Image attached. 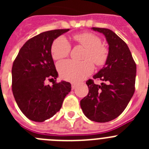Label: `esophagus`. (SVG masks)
Wrapping results in <instances>:
<instances>
[{
  "label": "esophagus",
  "instance_id": "1",
  "mask_svg": "<svg viewBox=\"0 0 149 149\" xmlns=\"http://www.w3.org/2000/svg\"><path fill=\"white\" fill-rule=\"evenodd\" d=\"M76 86H77V84H76L75 83H72V89H74L76 88Z\"/></svg>",
  "mask_w": 149,
  "mask_h": 149
}]
</instances>
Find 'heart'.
<instances>
[{
  "label": "heart",
  "instance_id": "1",
  "mask_svg": "<svg viewBox=\"0 0 149 149\" xmlns=\"http://www.w3.org/2000/svg\"><path fill=\"white\" fill-rule=\"evenodd\" d=\"M76 42L86 48L84 61L64 60L58 63L57 68L62 78L66 81H81L93 71V63L100 66L104 64L108 56V48L101 43L99 36L92 33H83L74 36ZM71 45L65 36H60L54 41L51 46V55L54 60H60L70 53Z\"/></svg>",
  "mask_w": 149,
  "mask_h": 149
}]
</instances>
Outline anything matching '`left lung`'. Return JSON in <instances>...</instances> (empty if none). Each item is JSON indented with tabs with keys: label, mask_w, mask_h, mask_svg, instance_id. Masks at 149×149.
Instances as JSON below:
<instances>
[{
	"label": "left lung",
	"mask_w": 149,
	"mask_h": 149,
	"mask_svg": "<svg viewBox=\"0 0 149 149\" xmlns=\"http://www.w3.org/2000/svg\"><path fill=\"white\" fill-rule=\"evenodd\" d=\"M105 36L109 45L105 65L93 76L106 82L86 81L89 93L81 101L84 115L93 122H107L119 116L125 110L135 91L136 65L126 44L113 31L92 27Z\"/></svg>",
	"instance_id": "1"
}]
</instances>
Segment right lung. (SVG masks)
Masks as SVG:
<instances>
[{
	"label": "right lung",
	"mask_w": 149,
	"mask_h": 149,
	"mask_svg": "<svg viewBox=\"0 0 149 149\" xmlns=\"http://www.w3.org/2000/svg\"><path fill=\"white\" fill-rule=\"evenodd\" d=\"M69 29L41 33L22 47L12 68V90L21 111L34 122H42L56 113L70 93V83H56V72L51 56L55 39ZM53 80L52 86L46 85Z\"/></svg>",
	"instance_id": "right-lung-1"
}]
</instances>
